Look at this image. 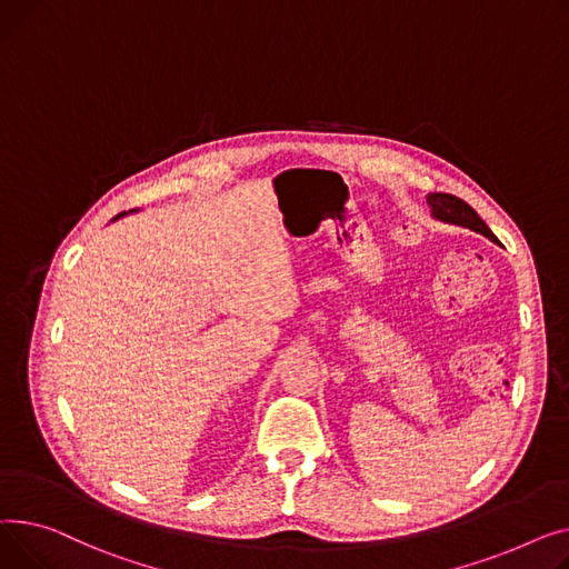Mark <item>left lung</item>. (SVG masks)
Returning a JSON list of instances; mask_svg holds the SVG:
<instances>
[{
  "mask_svg": "<svg viewBox=\"0 0 569 569\" xmlns=\"http://www.w3.org/2000/svg\"><path fill=\"white\" fill-rule=\"evenodd\" d=\"M427 204L431 209V216L441 220V222H448V224H459V227H469L478 233H482V237L491 239L496 243V237L493 231L485 224V220L463 202V199L455 197V194H448V192H429L427 194Z\"/></svg>",
  "mask_w": 569,
  "mask_h": 569,
  "instance_id": "1",
  "label": "left lung"
}]
</instances>
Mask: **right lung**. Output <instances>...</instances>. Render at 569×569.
<instances>
[{
	"instance_id": "1",
	"label": "right lung",
	"mask_w": 569,
	"mask_h": 569,
	"mask_svg": "<svg viewBox=\"0 0 569 569\" xmlns=\"http://www.w3.org/2000/svg\"><path fill=\"white\" fill-rule=\"evenodd\" d=\"M130 213H132V211H130ZM121 216H126V211H123V213H119V216H117V218H114V220H119V218H121Z\"/></svg>"
}]
</instances>
